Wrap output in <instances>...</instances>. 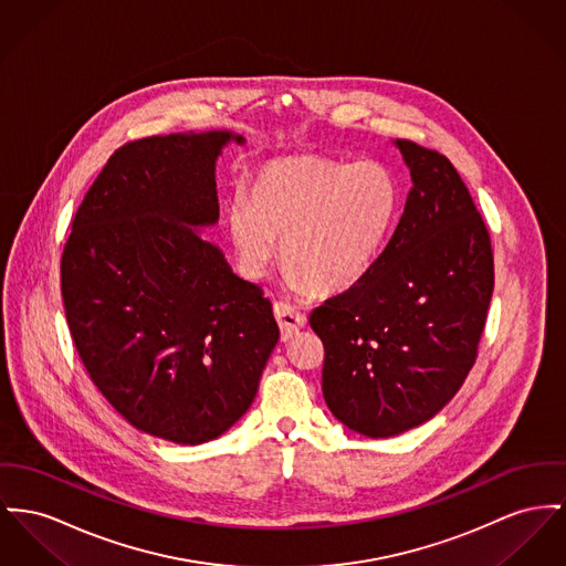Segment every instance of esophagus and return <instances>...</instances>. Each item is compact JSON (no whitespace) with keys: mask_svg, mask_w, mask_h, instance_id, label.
Instances as JSON below:
<instances>
[{"mask_svg":"<svg viewBox=\"0 0 566 566\" xmlns=\"http://www.w3.org/2000/svg\"><path fill=\"white\" fill-rule=\"evenodd\" d=\"M274 317H276L279 328H281V340L294 339L306 324L301 311H296V308H292L290 304H283V302L274 304Z\"/></svg>","mask_w":566,"mask_h":566,"instance_id":"esophagus-1","label":"esophagus"}]
</instances>
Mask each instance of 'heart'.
<instances>
[{
    "mask_svg": "<svg viewBox=\"0 0 566 566\" xmlns=\"http://www.w3.org/2000/svg\"><path fill=\"white\" fill-rule=\"evenodd\" d=\"M401 190L379 160L290 156L262 165L249 195L227 208V233L242 276L260 281L279 255L292 292L333 296L374 268L399 214Z\"/></svg>",
    "mask_w": 566,
    "mask_h": 566,
    "instance_id": "heart-1",
    "label": "heart"
}]
</instances>
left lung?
<instances>
[{"label":"left lung","mask_w":566,"mask_h":566,"mask_svg":"<svg viewBox=\"0 0 566 566\" xmlns=\"http://www.w3.org/2000/svg\"><path fill=\"white\" fill-rule=\"evenodd\" d=\"M412 189L363 281L317 306L322 392L347 429L392 438L438 415L476 360L493 292L488 227L451 160L397 139Z\"/></svg>","instance_id":"8db88e82"}]
</instances>
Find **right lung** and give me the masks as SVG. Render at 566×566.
Returning <instances> with one entry per match:
<instances>
[{"label": "right lung", "mask_w": 566, "mask_h": 566, "mask_svg": "<svg viewBox=\"0 0 566 566\" xmlns=\"http://www.w3.org/2000/svg\"><path fill=\"white\" fill-rule=\"evenodd\" d=\"M229 144L244 137L176 133L119 148L62 255L66 319L92 381L135 429L185 447L244 416L279 340L262 287L201 235L219 223Z\"/></svg>", "instance_id": "1"}]
</instances>
